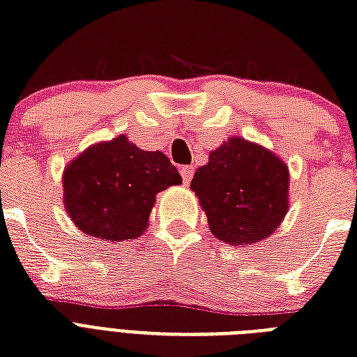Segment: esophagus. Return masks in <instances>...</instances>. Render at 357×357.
<instances>
[{"mask_svg": "<svg viewBox=\"0 0 357 357\" xmlns=\"http://www.w3.org/2000/svg\"><path fill=\"white\" fill-rule=\"evenodd\" d=\"M179 174H181V178H183V183L189 185L190 179H192V174H195V168H192V167H181V168H179Z\"/></svg>", "mask_w": 357, "mask_h": 357, "instance_id": "1", "label": "esophagus"}]
</instances>
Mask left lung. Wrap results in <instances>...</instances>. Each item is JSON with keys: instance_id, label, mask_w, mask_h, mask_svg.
I'll list each match as a JSON object with an SVG mask.
<instances>
[{"instance_id": "obj_1", "label": "left lung", "mask_w": 357, "mask_h": 357, "mask_svg": "<svg viewBox=\"0 0 357 357\" xmlns=\"http://www.w3.org/2000/svg\"><path fill=\"white\" fill-rule=\"evenodd\" d=\"M209 229L235 246L271 237L289 209L287 165L261 144L231 137L190 181Z\"/></svg>"}]
</instances>
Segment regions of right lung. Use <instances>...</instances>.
I'll return each instance as SVG.
<instances>
[{
    "instance_id": "add662e5",
    "label": "right lung",
    "mask_w": 357,
    "mask_h": 357,
    "mask_svg": "<svg viewBox=\"0 0 357 357\" xmlns=\"http://www.w3.org/2000/svg\"><path fill=\"white\" fill-rule=\"evenodd\" d=\"M181 183L161 151H144L126 135L98 142L66 165L64 207L86 235L120 243L142 235L157 192Z\"/></svg>"
}]
</instances>
